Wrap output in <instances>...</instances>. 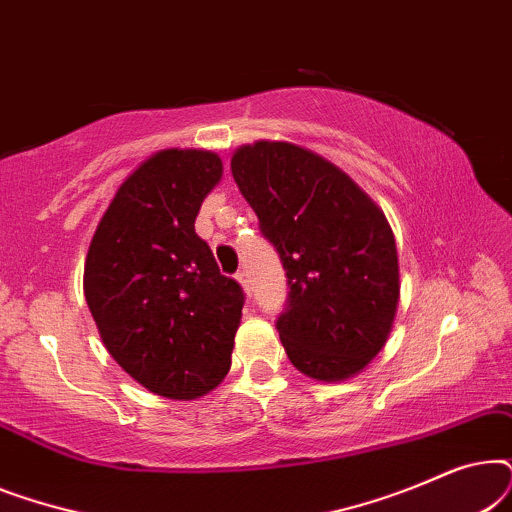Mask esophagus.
Masks as SVG:
<instances>
[{
    "instance_id": "obj_1",
    "label": "esophagus",
    "mask_w": 512,
    "mask_h": 512,
    "mask_svg": "<svg viewBox=\"0 0 512 512\" xmlns=\"http://www.w3.org/2000/svg\"><path fill=\"white\" fill-rule=\"evenodd\" d=\"M235 277H237V282L242 284V289L247 291V293H251V279H249V272H247V270H240V272H237Z\"/></svg>"
}]
</instances>
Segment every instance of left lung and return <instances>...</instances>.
I'll use <instances>...</instances> for the list:
<instances>
[{
	"label": "left lung",
	"mask_w": 512,
	"mask_h": 512,
	"mask_svg": "<svg viewBox=\"0 0 512 512\" xmlns=\"http://www.w3.org/2000/svg\"><path fill=\"white\" fill-rule=\"evenodd\" d=\"M230 170L286 270L277 331L293 366L345 380L389 338L398 307V254L380 207L317 153L256 142Z\"/></svg>",
	"instance_id": "obj_1"
}]
</instances>
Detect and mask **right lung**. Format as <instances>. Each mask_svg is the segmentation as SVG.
Segmentation results:
<instances>
[{"instance_id":"1","label":"right lung","mask_w":512,"mask_h":512,"mask_svg":"<svg viewBox=\"0 0 512 512\" xmlns=\"http://www.w3.org/2000/svg\"><path fill=\"white\" fill-rule=\"evenodd\" d=\"M221 172L216 153H156L118 188L88 249L83 293L104 347L165 398H198L230 370L244 291L195 233Z\"/></svg>"}]
</instances>
